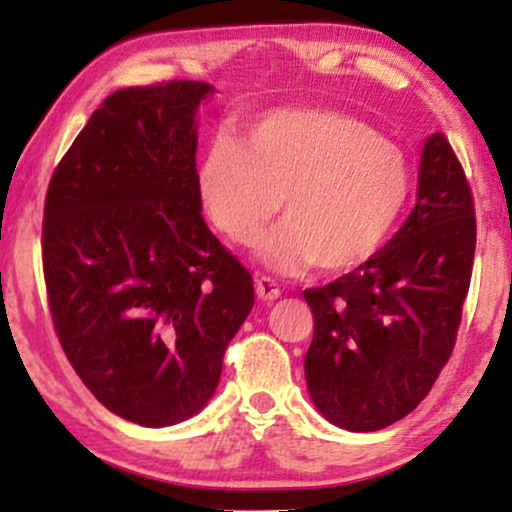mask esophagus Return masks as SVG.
Instances as JSON below:
<instances>
[{
	"instance_id": "34e87169",
	"label": "esophagus",
	"mask_w": 512,
	"mask_h": 512,
	"mask_svg": "<svg viewBox=\"0 0 512 512\" xmlns=\"http://www.w3.org/2000/svg\"><path fill=\"white\" fill-rule=\"evenodd\" d=\"M255 291L262 301H274V298H279V293H281L279 284H276L272 276H264V274L255 279Z\"/></svg>"
}]
</instances>
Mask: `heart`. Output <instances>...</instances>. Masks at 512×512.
<instances>
[{"label":"heart","instance_id":"heart-1","mask_svg":"<svg viewBox=\"0 0 512 512\" xmlns=\"http://www.w3.org/2000/svg\"><path fill=\"white\" fill-rule=\"evenodd\" d=\"M409 185L395 142L354 115L317 108L260 117L245 146L214 139L199 166L204 209L233 243H255L281 204L284 223L262 245L279 272L361 267L395 228Z\"/></svg>","mask_w":512,"mask_h":512}]
</instances>
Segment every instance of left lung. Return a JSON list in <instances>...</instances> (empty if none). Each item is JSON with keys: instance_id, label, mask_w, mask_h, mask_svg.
I'll use <instances>...</instances> for the list:
<instances>
[{"instance_id": "1", "label": "left lung", "mask_w": 512, "mask_h": 512, "mask_svg": "<svg viewBox=\"0 0 512 512\" xmlns=\"http://www.w3.org/2000/svg\"><path fill=\"white\" fill-rule=\"evenodd\" d=\"M474 248L472 187L436 132L395 238L354 272L303 291L315 325L305 383L322 416L346 431H380L419 407L455 349Z\"/></svg>"}]
</instances>
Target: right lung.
<instances>
[{
    "label": "right lung",
    "instance_id": "add662e5",
    "mask_svg": "<svg viewBox=\"0 0 512 512\" xmlns=\"http://www.w3.org/2000/svg\"><path fill=\"white\" fill-rule=\"evenodd\" d=\"M204 81L110 93L52 173L43 274L64 354L139 426L197 414L255 303L252 276L202 219L195 113Z\"/></svg>",
    "mask_w": 512,
    "mask_h": 512
}]
</instances>
